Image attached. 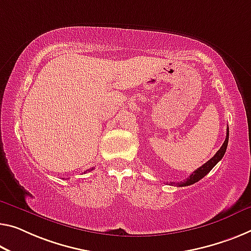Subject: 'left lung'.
<instances>
[{
  "mask_svg": "<svg viewBox=\"0 0 251 251\" xmlns=\"http://www.w3.org/2000/svg\"><path fill=\"white\" fill-rule=\"evenodd\" d=\"M228 141H229V128L226 129V137L225 142H223V145L221 146V148L218 150L217 153H215V155L212 157L209 161H206V163L202 165L201 167L196 169L195 172H193L191 176L188 177V178L185 179L184 182H180V183H173L172 182L171 184L172 185L174 184V185H176V186L182 187V186H188V185H192V184H194L196 182H199L200 179H202L206 174H209V173L211 172V169L213 168L214 166L222 159L223 156H225L226 147H228Z\"/></svg>",
  "mask_w": 251,
  "mask_h": 251,
  "instance_id": "8db88e82",
  "label": "left lung"
}]
</instances>
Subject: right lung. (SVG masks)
<instances>
[{
    "label": "right lung",
    "mask_w": 251,
    "mask_h": 251,
    "mask_svg": "<svg viewBox=\"0 0 251 251\" xmlns=\"http://www.w3.org/2000/svg\"><path fill=\"white\" fill-rule=\"evenodd\" d=\"M92 169H93V168H92ZM92 169H88V171H92Z\"/></svg>",
    "instance_id": "right-lung-1"
}]
</instances>
